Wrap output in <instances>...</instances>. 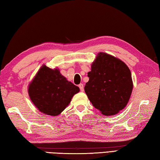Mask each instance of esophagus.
<instances>
[{
  "instance_id": "1",
  "label": "esophagus",
  "mask_w": 160,
  "mask_h": 160,
  "mask_svg": "<svg viewBox=\"0 0 160 160\" xmlns=\"http://www.w3.org/2000/svg\"><path fill=\"white\" fill-rule=\"evenodd\" d=\"M79 88L81 91H84V85L83 84H79Z\"/></svg>"
}]
</instances>
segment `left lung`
<instances>
[{
	"mask_svg": "<svg viewBox=\"0 0 160 160\" xmlns=\"http://www.w3.org/2000/svg\"><path fill=\"white\" fill-rule=\"evenodd\" d=\"M88 77L84 91L93 106L103 115H115L126 107L132 82L131 71L124 62L101 52L91 65Z\"/></svg>",
	"mask_w": 160,
	"mask_h": 160,
	"instance_id": "8db88e82",
	"label": "left lung"
}]
</instances>
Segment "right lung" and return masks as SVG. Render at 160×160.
Here are the masks:
<instances>
[{
    "instance_id": "obj_1",
    "label": "right lung",
    "mask_w": 160,
    "mask_h": 160,
    "mask_svg": "<svg viewBox=\"0 0 160 160\" xmlns=\"http://www.w3.org/2000/svg\"><path fill=\"white\" fill-rule=\"evenodd\" d=\"M28 91L32 102L40 111L56 116L64 110L80 89L62 76L58 69L53 70L43 65Z\"/></svg>"
}]
</instances>
